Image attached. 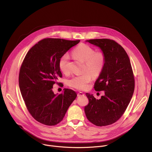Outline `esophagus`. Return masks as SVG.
I'll return each mask as SVG.
<instances>
[{"label": "esophagus", "instance_id": "34e87169", "mask_svg": "<svg viewBox=\"0 0 152 152\" xmlns=\"http://www.w3.org/2000/svg\"><path fill=\"white\" fill-rule=\"evenodd\" d=\"M84 96V94H83V93H82V92H79L78 93H77V96Z\"/></svg>", "mask_w": 152, "mask_h": 152}]
</instances>
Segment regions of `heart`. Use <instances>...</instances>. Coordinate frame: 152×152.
Instances as JSON below:
<instances>
[{"label": "heart", "mask_w": 152, "mask_h": 152, "mask_svg": "<svg viewBox=\"0 0 152 152\" xmlns=\"http://www.w3.org/2000/svg\"><path fill=\"white\" fill-rule=\"evenodd\" d=\"M73 55L85 63L84 70L86 71L82 75L73 76L69 80V85L71 87L83 90L87 88L88 83L91 80L93 74L98 76L104 68L106 58L102 52H95L91 46L81 44L73 50ZM69 56L68 54L63 55L59 61V67L61 71L67 74L69 72Z\"/></svg>", "instance_id": "1"}]
</instances>
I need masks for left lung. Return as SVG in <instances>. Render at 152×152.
<instances>
[{
  "mask_svg": "<svg viewBox=\"0 0 152 152\" xmlns=\"http://www.w3.org/2000/svg\"><path fill=\"white\" fill-rule=\"evenodd\" d=\"M100 49L106 62L94 84L97 91H104V96L96 99L86 93L88 104L84 107L87 119L97 126L116 122L124 114L135 88V80L129 58L117 42L110 39L86 40Z\"/></svg>",
  "mask_w": 152,
  "mask_h": 152,
  "instance_id": "obj_1",
  "label": "left lung"
}]
</instances>
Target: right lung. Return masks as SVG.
<instances>
[{
  "label": "right lung",
  "mask_w": 152,
  "mask_h": 152,
  "mask_svg": "<svg viewBox=\"0 0 152 152\" xmlns=\"http://www.w3.org/2000/svg\"><path fill=\"white\" fill-rule=\"evenodd\" d=\"M80 40L45 38L27 53L20 70L19 88L27 109L37 121L54 126L64 118L76 98V92L65 88L60 94L52 88L62 77L59 67L61 57Z\"/></svg>",
  "instance_id": "obj_1"
}]
</instances>
